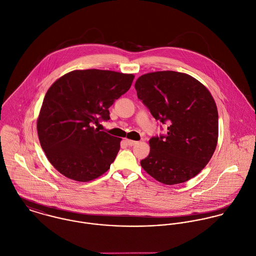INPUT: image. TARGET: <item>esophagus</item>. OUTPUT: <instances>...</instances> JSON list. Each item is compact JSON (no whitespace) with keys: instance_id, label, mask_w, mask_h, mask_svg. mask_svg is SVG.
Masks as SVG:
<instances>
[{"instance_id":"1","label":"esophagus","mask_w":256,"mask_h":256,"mask_svg":"<svg viewBox=\"0 0 256 256\" xmlns=\"http://www.w3.org/2000/svg\"><path fill=\"white\" fill-rule=\"evenodd\" d=\"M124 140H126V144H128L130 146H136V144H138V142H134V140H128V138H126Z\"/></svg>"}]
</instances>
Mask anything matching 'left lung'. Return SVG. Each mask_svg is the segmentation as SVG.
I'll return each mask as SVG.
<instances>
[{
  "instance_id": "left-lung-1",
  "label": "left lung",
  "mask_w": 256,
  "mask_h": 256,
  "mask_svg": "<svg viewBox=\"0 0 256 256\" xmlns=\"http://www.w3.org/2000/svg\"><path fill=\"white\" fill-rule=\"evenodd\" d=\"M138 99L154 118L168 122L167 136L150 138V152L142 167L160 183H184L199 174L216 150L218 114L201 82L175 71L142 75L136 82Z\"/></svg>"
}]
</instances>
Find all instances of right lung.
<instances>
[{
	"mask_svg": "<svg viewBox=\"0 0 256 256\" xmlns=\"http://www.w3.org/2000/svg\"><path fill=\"white\" fill-rule=\"evenodd\" d=\"M134 79V74L87 69L68 72L52 84L36 128L40 146L58 172L89 182L110 169L122 138L92 124L110 120L108 108L130 90Z\"/></svg>",
	"mask_w": 256,
	"mask_h": 256,
	"instance_id": "right-lung-1",
	"label": "right lung"
}]
</instances>
